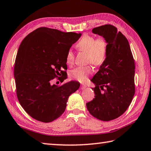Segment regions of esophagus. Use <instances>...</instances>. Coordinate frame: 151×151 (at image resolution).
Segmentation results:
<instances>
[{"label": "esophagus", "instance_id": "obj_1", "mask_svg": "<svg viewBox=\"0 0 151 151\" xmlns=\"http://www.w3.org/2000/svg\"><path fill=\"white\" fill-rule=\"evenodd\" d=\"M87 88V86L84 85V84H81V86H80V89H85Z\"/></svg>", "mask_w": 151, "mask_h": 151}]
</instances>
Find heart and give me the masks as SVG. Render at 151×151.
<instances>
[{
    "label": "heart",
    "instance_id": "heart-1",
    "mask_svg": "<svg viewBox=\"0 0 151 151\" xmlns=\"http://www.w3.org/2000/svg\"><path fill=\"white\" fill-rule=\"evenodd\" d=\"M76 47L81 52L87 53V62L95 65H100L105 62L107 53V43L104 38L96 39L93 36L86 34L80 41ZM65 62L68 65H72L74 62V54L71 50H69L65 56ZM93 72L91 66H80L70 71V78L80 82L86 81Z\"/></svg>",
    "mask_w": 151,
    "mask_h": 151
}]
</instances>
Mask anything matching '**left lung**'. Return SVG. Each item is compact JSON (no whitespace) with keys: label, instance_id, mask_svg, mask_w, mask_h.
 Instances as JSON below:
<instances>
[{"label":"left lung","instance_id":"8db88e82","mask_svg":"<svg viewBox=\"0 0 151 151\" xmlns=\"http://www.w3.org/2000/svg\"><path fill=\"white\" fill-rule=\"evenodd\" d=\"M92 32L105 39V62L91 79L95 98L86 104L89 113L98 119H117L127 109L134 95V62L125 36L110 24L94 28Z\"/></svg>","mask_w":151,"mask_h":151}]
</instances>
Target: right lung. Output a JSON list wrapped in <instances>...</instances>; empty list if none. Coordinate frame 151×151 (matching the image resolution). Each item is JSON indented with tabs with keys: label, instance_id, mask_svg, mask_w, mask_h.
Masks as SVG:
<instances>
[{
	"label": "right lung",
	"instance_id": "1",
	"mask_svg": "<svg viewBox=\"0 0 151 151\" xmlns=\"http://www.w3.org/2000/svg\"><path fill=\"white\" fill-rule=\"evenodd\" d=\"M81 33L63 32L56 29L39 28L26 36L18 50L14 75L18 101L36 120L49 123L65 111L68 97L80 86L70 81L58 87L53 83L67 79L65 56Z\"/></svg>",
	"mask_w": 151,
	"mask_h": 151
}]
</instances>
